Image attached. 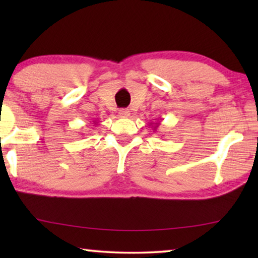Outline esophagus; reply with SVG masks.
<instances>
[{
	"instance_id": "obj_1",
	"label": "esophagus",
	"mask_w": 258,
	"mask_h": 258,
	"mask_svg": "<svg viewBox=\"0 0 258 258\" xmlns=\"http://www.w3.org/2000/svg\"><path fill=\"white\" fill-rule=\"evenodd\" d=\"M129 116H130V111L126 110V109H121V110L118 111V117L126 118V117H129Z\"/></svg>"
}]
</instances>
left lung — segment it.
<instances>
[{"label":"left lung","instance_id":"8db88e82","mask_svg":"<svg viewBox=\"0 0 258 258\" xmlns=\"http://www.w3.org/2000/svg\"><path fill=\"white\" fill-rule=\"evenodd\" d=\"M158 125H160V123H156V124H155V125H154V129H153V130H156V129H157V126H158Z\"/></svg>","mask_w":258,"mask_h":258}]
</instances>
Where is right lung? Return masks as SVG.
<instances>
[{"label":"right lung","mask_w":258,"mask_h":258,"mask_svg":"<svg viewBox=\"0 0 258 258\" xmlns=\"http://www.w3.org/2000/svg\"><path fill=\"white\" fill-rule=\"evenodd\" d=\"M94 124H97V123H96V122H94Z\"/></svg>","instance_id":"1"}]
</instances>
